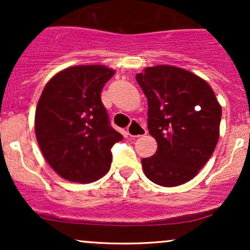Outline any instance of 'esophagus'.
<instances>
[{"mask_svg": "<svg viewBox=\"0 0 250 250\" xmlns=\"http://www.w3.org/2000/svg\"><path fill=\"white\" fill-rule=\"evenodd\" d=\"M127 134L130 137H139L147 134V130H146V128L143 127L141 123L137 122L136 120H133V121L130 122V125H128Z\"/></svg>", "mask_w": 250, "mask_h": 250, "instance_id": "esophagus-1", "label": "esophagus"}]
</instances>
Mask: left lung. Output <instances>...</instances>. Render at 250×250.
Here are the masks:
<instances>
[{
  "instance_id": "1",
  "label": "left lung",
  "mask_w": 250,
  "mask_h": 250,
  "mask_svg": "<svg viewBox=\"0 0 250 250\" xmlns=\"http://www.w3.org/2000/svg\"><path fill=\"white\" fill-rule=\"evenodd\" d=\"M148 100V130L155 155L142 159L151 182L176 187L190 181L213 155L222 109L210 85L173 65L148 67L136 75Z\"/></svg>"
}]
</instances>
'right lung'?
I'll return each instance as SVG.
<instances>
[{
    "label": "right lung",
    "mask_w": 250,
    "mask_h": 250,
    "mask_svg": "<svg viewBox=\"0 0 250 250\" xmlns=\"http://www.w3.org/2000/svg\"><path fill=\"white\" fill-rule=\"evenodd\" d=\"M115 70L74 65L53 76L36 107L35 134L45 161L64 180L95 182L111 166L110 149L123 136L109 125L101 91Z\"/></svg>",
    "instance_id": "right-lung-1"
}]
</instances>
